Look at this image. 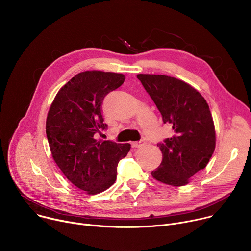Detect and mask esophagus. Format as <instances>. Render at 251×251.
Here are the masks:
<instances>
[{
	"label": "esophagus",
	"instance_id": "esophagus-1",
	"mask_svg": "<svg viewBox=\"0 0 251 251\" xmlns=\"http://www.w3.org/2000/svg\"><path fill=\"white\" fill-rule=\"evenodd\" d=\"M146 144L145 141H139V142H133L132 143V148H140L142 146H144Z\"/></svg>",
	"mask_w": 251,
	"mask_h": 251
}]
</instances>
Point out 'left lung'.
<instances>
[{
	"label": "left lung",
	"mask_w": 251,
	"mask_h": 251,
	"mask_svg": "<svg viewBox=\"0 0 251 251\" xmlns=\"http://www.w3.org/2000/svg\"><path fill=\"white\" fill-rule=\"evenodd\" d=\"M150 97L175 135L157 145L163 154L152 176L174 187L185 186L204 169L216 148V130L208 105L190 84L160 75H138Z\"/></svg>",
	"instance_id": "1"
}]
</instances>
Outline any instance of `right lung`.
Segmentation results:
<instances>
[{
  "mask_svg": "<svg viewBox=\"0 0 251 251\" xmlns=\"http://www.w3.org/2000/svg\"><path fill=\"white\" fill-rule=\"evenodd\" d=\"M125 80L122 74L83 71L57 92L47 117L46 132L52 158L68 181L96 195L116 181L117 165L131 145L95 139L107 128L102 103Z\"/></svg>",
  "mask_w": 251,
  "mask_h": 251,
  "instance_id": "obj_1",
  "label": "right lung"
}]
</instances>
